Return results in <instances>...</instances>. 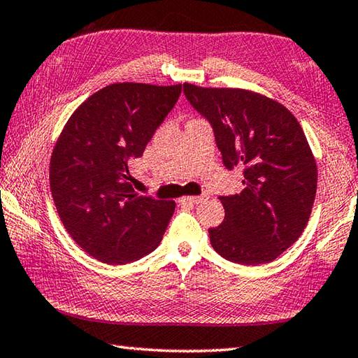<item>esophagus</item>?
Masks as SVG:
<instances>
[{"label": "esophagus", "mask_w": 358, "mask_h": 358, "mask_svg": "<svg viewBox=\"0 0 358 358\" xmlns=\"http://www.w3.org/2000/svg\"><path fill=\"white\" fill-rule=\"evenodd\" d=\"M208 199V196H196V197H183L180 201H187V203H201Z\"/></svg>", "instance_id": "esophagus-1"}]
</instances>
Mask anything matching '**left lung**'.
<instances>
[{"instance_id":"obj_1","label":"left lung","mask_w":358,"mask_h":358,"mask_svg":"<svg viewBox=\"0 0 358 358\" xmlns=\"http://www.w3.org/2000/svg\"><path fill=\"white\" fill-rule=\"evenodd\" d=\"M186 99L206 117L227 169L243 167L241 194L220 197L224 222L208 230L213 249L233 263H269L308 224L317 167L301 123L282 103L235 87L185 83Z\"/></svg>"}]
</instances>
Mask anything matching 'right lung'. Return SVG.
Returning a JSON list of instances; mask_svg holds the SVG:
<instances>
[{"mask_svg":"<svg viewBox=\"0 0 358 358\" xmlns=\"http://www.w3.org/2000/svg\"><path fill=\"white\" fill-rule=\"evenodd\" d=\"M181 84L114 83L70 115L50 161L57 214L73 241L108 264H127L161 243L175 201L141 196L128 164L171 113Z\"/></svg>","mask_w":358,"mask_h":358,"instance_id":"1","label":"right lung"}]
</instances>
